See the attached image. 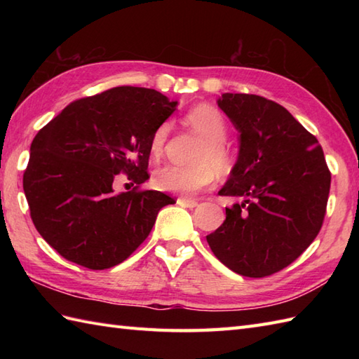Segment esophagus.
I'll return each mask as SVG.
<instances>
[{"label":"esophagus","instance_id":"obj_1","mask_svg":"<svg viewBox=\"0 0 359 359\" xmlns=\"http://www.w3.org/2000/svg\"><path fill=\"white\" fill-rule=\"evenodd\" d=\"M177 203L185 208H196L197 207V202L194 199H187V197H179Z\"/></svg>","mask_w":359,"mask_h":359}]
</instances>
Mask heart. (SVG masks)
Wrapping results in <instances>:
<instances>
[{
    "label": "heart",
    "mask_w": 359,
    "mask_h": 359,
    "mask_svg": "<svg viewBox=\"0 0 359 359\" xmlns=\"http://www.w3.org/2000/svg\"><path fill=\"white\" fill-rule=\"evenodd\" d=\"M187 123L199 133L205 142L194 156V165H166L154 174V185L160 191L193 194L215 182V170L220 174L231 166L230 151L225 147L226 121L217 108L199 104L188 112ZM170 123H162L149 139V154L157 158L163 154L170 135Z\"/></svg>",
    "instance_id": "heart-1"
}]
</instances>
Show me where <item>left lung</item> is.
<instances>
[{
	"label": "left lung",
	"mask_w": 359,
	"mask_h": 359,
	"mask_svg": "<svg viewBox=\"0 0 359 359\" xmlns=\"http://www.w3.org/2000/svg\"><path fill=\"white\" fill-rule=\"evenodd\" d=\"M219 108L239 131V156L220 196L242 197L207 236L212 253L247 278L296 261L321 230L332 175L323 148L284 106L261 95L222 94Z\"/></svg>",
	"instance_id": "1"
}]
</instances>
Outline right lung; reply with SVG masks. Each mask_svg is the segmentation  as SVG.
I'll list each match as a JSON object with an SVG mask.
<instances>
[{
	"label": "right lung",
	"instance_id": "right-lung-1",
	"mask_svg": "<svg viewBox=\"0 0 359 359\" xmlns=\"http://www.w3.org/2000/svg\"><path fill=\"white\" fill-rule=\"evenodd\" d=\"M177 108L154 89L118 86L80 98L38 131L22 188L41 238L90 270L123 262L172 197L139 189L149 179V139ZM126 173L131 192L116 195Z\"/></svg>",
	"mask_w": 359,
	"mask_h": 359
}]
</instances>
